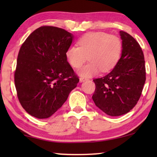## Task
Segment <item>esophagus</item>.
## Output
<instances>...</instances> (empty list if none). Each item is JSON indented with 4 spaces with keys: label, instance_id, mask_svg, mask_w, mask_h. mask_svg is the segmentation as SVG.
Listing matches in <instances>:
<instances>
[{
    "label": "esophagus",
    "instance_id": "34e87169",
    "mask_svg": "<svg viewBox=\"0 0 157 157\" xmlns=\"http://www.w3.org/2000/svg\"><path fill=\"white\" fill-rule=\"evenodd\" d=\"M86 80H87V78H83V77H80V78H79V81H80V82H83V81H85Z\"/></svg>",
    "mask_w": 157,
    "mask_h": 157
}]
</instances>
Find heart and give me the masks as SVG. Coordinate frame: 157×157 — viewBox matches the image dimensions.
Returning a JSON list of instances; mask_svg holds the SVG:
<instances>
[{"mask_svg": "<svg viewBox=\"0 0 157 157\" xmlns=\"http://www.w3.org/2000/svg\"><path fill=\"white\" fill-rule=\"evenodd\" d=\"M78 46H72L66 51L71 66L79 68L89 58V62L78 70L81 76L89 77L108 72L117 66L121 58L123 44L121 38L105 32L86 33L78 40Z\"/></svg>", "mask_w": 157, "mask_h": 157, "instance_id": "heart-1", "label": "heart"}]
</instances>
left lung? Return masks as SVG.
<instances>
[{"label":"left lung","mask_w":157,"mask_h":157,"mask_svg":"<svg viewBox=\"0 0 157 157\" xmlns=\"http://www.w3.org/2000/svg\"><path fill=\"white\" fill-rule=\"evenodd\" d=\"M123 44L121 59L111 71L94 79L92 96L96 106L111 117L128 113L137 104L146 81L144 53L139 43L129 34L120 31Z\"/></svg>","instance_id":"8db88e82"}]
</instances>
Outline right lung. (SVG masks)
I'll list each match as a JSON object with an SVG mask.
<instances>
[{
	"label": "right lung",
	"instance_id": "add662e5",
	"mask_svg": "<svg viewBox=\"0 0 157 157\" xmlns=\"http://www.w3.org/2000/svg\"><path fill=\"white\" fill-rule=\"evenodd\" d=\"M72 40L66 30L44 25L21 46L14 82L19 102L30 115L50 117L76 87L79 78L66 58Z\"/></svg>",
	"mask_w": 157,
	"mask_h": 157
}]
</instances>
